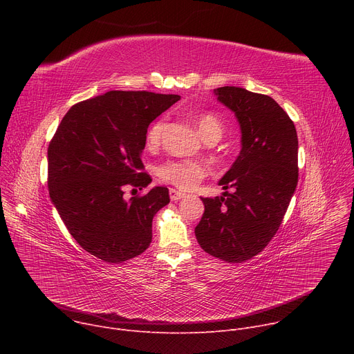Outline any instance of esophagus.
<instances>
[{"label": "esophagus", "instance_id": "obj_1", "mask_svg": "<svg viewBox=\"0 0 354 354\" xmlns=\"http://www.w3.org/2000/svg\"><path fill=\"white\" fill-rule=\"evenodd\" d=\"M185 196H186V194H185L183 192H179V190H176V189H169V197H171L172 201H178V200L183 198Z\"/></svg>", "mask_w": 354, "mask_h": 354}]
</instances>
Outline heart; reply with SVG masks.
Listing matches in <instances>:
<instances>
[{
  "mask_svg": "<svg viewBox=\"0 0 354 354\" xmlns=\"http://www.w3.org/2000/svg\"><path fill=\"white\" fill-rule=\"evenodd\" d=\"M197 130L203 138L209 136L221 137L223 123L213 113H205L196 120ZM165 129V119H158L151 124L145 134V142L149 148H154L160 144ZM209 172L205 162L197 160H169L157 168V175L168 183H172L180 189H192L196 183L203 179Z\"/></svg>",
  "mask_w": 354,
  "mask_h": 354,
  "instance_id": "b5f03b06",
  "label": "heart"
}]
</instances>
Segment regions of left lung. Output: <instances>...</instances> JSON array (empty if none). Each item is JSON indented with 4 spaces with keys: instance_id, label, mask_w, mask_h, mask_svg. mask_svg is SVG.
<instances>
[{
    "instance_id": "obj_1",
    "label": "left lung",
    "mask_w": 354,
    "mask_h": 354,
    "mask_svg": "<svg viewBox=\"0 0 354 354\" xmlns=\"http://www.w3.org/2000/svg\"><path fill=\"white\" fill-rule=\"evenodd\" d=\"M213 93L235 113L241 151L218 180L225 192L201 197L205 213L194 234L212 257L241 263L263 250L283 221L298 182V138L273 97L238 86ZM230 187L232 194L226 192Z\"/></svg>"
}]
</instances>
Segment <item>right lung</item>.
<instances>
[{"instance_id": "right-lung-1", "label": "right lung", "mask_w": 354, "mask_h": 354, "mask_svg": "<svg viewBox=\"0 0 354 354\" xmlns=\"http://www.w3.org/2000/svg\"><path fill=\"white\" fill-rule=\"evenodd\" d=\"M180 99L147 91H109L74 105L47 149L48 193L64 225L82 249L122 263L153 239V218L169 203L154 186L123 197L124 187L151 183L141 153L149 123Z\"/></svg>"}]
</instances>
